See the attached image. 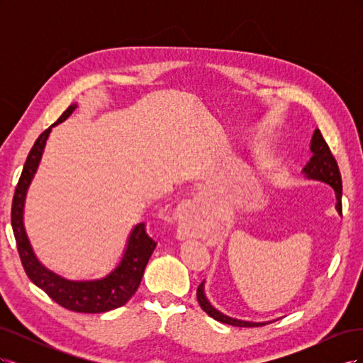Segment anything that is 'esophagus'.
I'll return each mask as SVG.
<instances>
[{
  "label": "esophagus",
  "instance_id": "obj_1",
  "mask_svg": "<svg viewBox=\"0 0 363 363\" xmlns=\"http://www.w3.org/2000/svg\"><path fill=\"white\" fill-rule=\"evenodd\" d=\"M201 208H200V201L194 199L186 201L180 208H179V227H177V236L179 239H188L195 235V230L199 227L201 221Z\"/></svg>",
  "mask_w": 363,
  "mask_h": 363
}]
</instances>
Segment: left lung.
I'll return each instance as SVG.
<instances>
[{
	"label": "left lung",
	"instance_id": "left-lung-1",
	"mask_svg": "<svg viewBox=\"0 0 363 363\" xmlns=\"http://www.w3.org/2000/svg\"><path fill=\"white\" fill-rule=\"evenodd\" d=\"M311 151L313 152V156L311 157L309 163L306 164L303 172L306 174L307 179H313V180H320L327 184H330L332 188L336 192V211L342 215V179H340V172L337 162L335 156L332 155L330 148H328L327 142L324 140L321 131L315 130V133L312 136L311 142ZM196 300H199L201 309L208 315L212 316L213 320L224 323L228 325H235V327H259V325H265L271 324L274 321H267V323H250V321H240L235 320V318H230L223 315L221 312H218L215 307L207 301L206 295H204V281L196 289Z\"/></svg>",
	"mask_w": 363,
	"mask_h": 363
}]
</instances>
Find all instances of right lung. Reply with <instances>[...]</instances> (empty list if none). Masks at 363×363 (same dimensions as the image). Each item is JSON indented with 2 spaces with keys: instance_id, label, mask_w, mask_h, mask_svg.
Segmentation results:
<instances>
[{
  "instance_id": "add662e5",
  "label": "right lung",
  "mask_w": 363,
  "mask_h": 363,
  "mask_svg": "<svg viewBox=\"0 0 363 363\" xmlns=\"http://www.w3.org/2000/svg\"><path fill=\"white\" fill-rule=\"evenodd\" d=\"M75 107V104L69 106L57 119V123H54L43 131L30 150L13 195L12 228L26 274L36 286L47 292L50 298L65 307V309L80 313H101L124 306L139 288L147 263L157 245L156 240L148 236L145 224L140 223L133 228L128 238L123 260L108 276L101 280L72 281L48 271L38 260L30 245L23 221L27 189L39 167L50 131L54 125L67 119L74 112Z\"/></svg>"
}]
</instances>
